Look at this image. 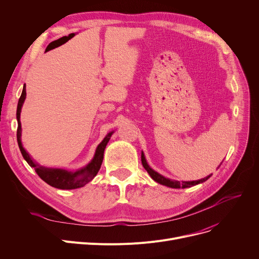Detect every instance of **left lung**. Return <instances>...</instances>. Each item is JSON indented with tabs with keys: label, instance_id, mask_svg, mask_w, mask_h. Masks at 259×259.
Listing matches in <instances>:
<instances>
[{
	"label": "left lung",
	"instance_id": "8db88e82",
	"mask_svg": "<svg viewBox=\"0 0 259 259\" xmlns=\"http://www.w3.org/2000/svg\"><path fill=\"white\" fill-rule=\"evenodd\" d=\"M142 164H143L144 168L146 169V171L149 173V175L151 176L153 181H155L156 183H158L160 185H164V186H167V187H170V188H174V189H180V188L185 189V188L193 187L195 185H198V184H201L203 182H206L209 178H211V175H212V174H210L209 176H207V178H205V179H201V180H198V181H192V182H179V181H173V180L166 179L165 176L160 175L159 173L155 172L153 169L150 168V166L148 165V162H147V160L145 158V154H144L143 151H142Z\"/></svg>",
	"mask_w": 259,
	"mask_h": 259
}]
</instances>
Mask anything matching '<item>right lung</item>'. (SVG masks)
I'll return each mask as SVG.
<instances>
[{
    "label": "right lung",
    "mask_w": 259,
    "mask_h": 259,
    "mask_svg": "<svg viewBox=\"0 0 259 259\" xmlns=\"http://www.w3.org/2000/svg\"><path fill=\"white\" fill-rule=\"evenodd\" d=\"M26 99V86L23 87V91L21 94V98L18 103V108H17V119H18V130H17V140H18V145L21 150V153L24 157V159L28 162V165L35 170L37 175L42 179L45 183L50 185L51 187L62 189V190H72V189H77L80 187H84L86 184L91 182L94 176L98 174L102 162L104 158V151L105 148L110 140L111 135L113 134L112 132H109L105 139L102 141V143L98 146L97 150H95L94 156L91 159L89 164L81 168L77 171H69L66 169H58V168H46L38 165L37 162H35L29 153L27 152L21 141L22 137V126H21V110H22V106L24 104V101Z\"/></svg>",
    "instance_id": "add662e5"
}]
</instances>
